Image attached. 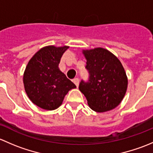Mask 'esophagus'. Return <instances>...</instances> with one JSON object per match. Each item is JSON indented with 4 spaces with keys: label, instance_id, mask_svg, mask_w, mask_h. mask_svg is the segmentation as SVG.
Returning <instances> with one entry per match:
<instances>
[{
    "label": "esophagus",
    "instance_id": "obj_1",
    "mask_svg": "<svg viewBox=\"0 0 153 153\" xmlns=\"http://www.w3.org/2000/svg\"><path fill=\"white\" fill-rule=\"evenodd\" d=\"M73 83L75 84V85H76L77 87H78V85H79V79L77 78H75V79L73 80Z\"/></svg>",
    "mask_w": 153,
    "mask_h": 153
}]
</instances>
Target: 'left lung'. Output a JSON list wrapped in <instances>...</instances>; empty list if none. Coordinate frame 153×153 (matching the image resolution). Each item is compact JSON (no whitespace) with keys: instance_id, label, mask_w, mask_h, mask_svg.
<instances>
[{"instance_id":"8db88e82","label":"left lung","mask_w":153,"mask_h":153,"mask_svg":"<svg viewBox=\"0 0 153 153\" xmlns=\"http://www.w3.org/2000/svg\"><path fill=\"white\" fill-rule=\"evenodd\" d=\"M88 81L81 80L79 89L92 110L104 112L119 105L127 89V78L122 64L103 48L84 50Z\"/></svg>"}]
</instances>
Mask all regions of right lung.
I'll use <instances>...</instances> for the list:
<instances>
[{
  "label": "right lung",
  "instance_id": "1",
  "mask_svg": "<svg viewBox=\"0 0 153 153\" xmlns=\"http://www.w3.org/2000/svg\"><path fill=\"white\" fill-rule=\"evenodd\" d=\"M68 48L67 46L42 48L26 67L25 91L32 102L42 109L54 110L58 108L67 92L76 87L58 68L61 57Z\"/></svg>",
  "mask_w": 153,
  "mask_h": 153
}]
</instances>
